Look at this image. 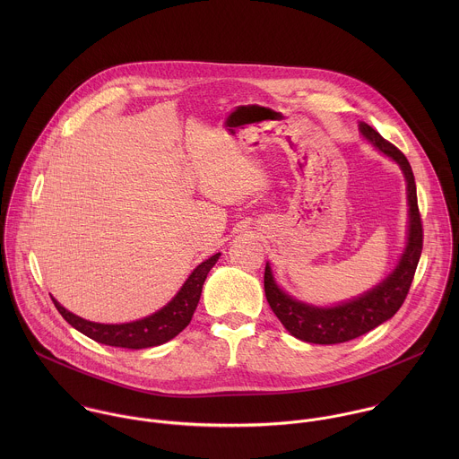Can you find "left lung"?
<instances>
[{
	"instance_id": "obj_1",
	"label": "left lung",
	"mask_w": 459,
	"mask_h": 459,
	"mask_svg": "<svg viewBox=\"0 0 459 459\" xmlns=\"http://www.w3.org/2000/svg\"><path fill=\"white\" fill-rule=\"evenodd\" d=\"M360 132L380 152L394 159L404 173L410 206L408 244L393 273L384 282L362 297L335 307H315L291 299L275 284L270 266H264V295L273 315L291 335L315 344H337L351 341L393 318L410 291L422 253V219L417 204L415 178L408 159L371 126L360 122Z\"/></svg>"
}]
</instances>
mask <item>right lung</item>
I'll use <instances>...</instances> for the list:
<instances>
[{"label":"right lung","mask_w":459,"mask_h":459,"mask_svg":"<svg viewBox=\"0 0 459 459\" xmlns=\"http://www.w3.org/2000/svg\"><path fill=\"white\" fill-rule=\"evenodd\" d=\"M219 253L208 258L206 262L197 264L195 272L189 275L182 290L177 293V297L164 306L160 311L155 315L131 322V324H122V325H104V324H95L82 320L70 311H66L64 306H60L55 299V306L58 313L65 318L66 322L90 339L109 344V346H118V348H132V350H141V348H150V346H159L178 335L184 328L187 327L193 320V315L196 311L197 302L201 297L203 282L210 272V268L219 260Z\"/></svg>","instance_id":"1"}]
</instances>
